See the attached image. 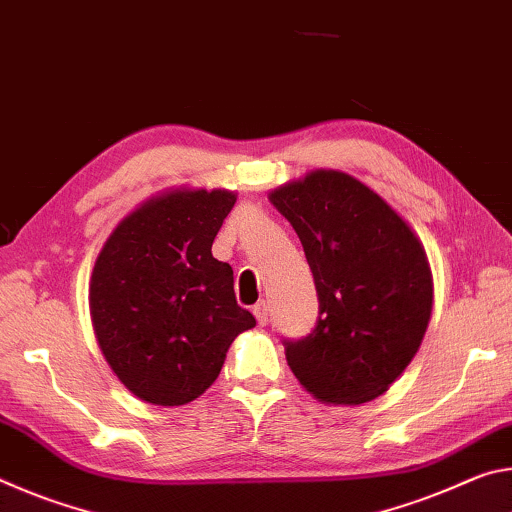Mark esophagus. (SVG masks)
I'll return each mask as SVG.
<instances>
[{
	"label": "esophagus",
	"mask_w": 512,
	"mask_h": 512,
	"mask_svg": "<svg viewBox=\"0 0 512 512\" xmlns=\"http://www.w3.org/2000/svg\"><path fill=\"white\" fill-rule=\"evenodd\" d=\"M253 314H255L259 325H266L268 323V307H266V302H259V305H255L253 307Z\"/></svg>",
	"instance_id": "obj_1"
}]
</instances>
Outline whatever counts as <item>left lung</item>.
<instances>
[{"label":"left lung","instance_id":"obj_1","mask_svg":"<svg viewBox=\"0 0 512 512\" xmlns=\"http://www.w3.org/2000/svg\"><path fill=\"white\" fill-rule=\"evenodd\" d=\"M314 273L318 318L284 339L293 375L320 402L379 397L418 352L431 271L413 230L384 198L341 171H314L271 194Z\"/></svg>","mask_w":512,"mask_h":512}]
</instances>
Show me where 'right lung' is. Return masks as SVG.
Returning a JSON list of instances; mask_svg holds the SVG:
<instances>
[{
    "label": "right lung",
    "instance_id": "add662e5",
    "mask_svg": "<svg viewBox=\"0 0 512 512\" xmlns=\"http://www.w3.org/2000/svg\"><path fill=\"white\" fill-rule=\"evenodd\" d=\"M235 201L225 189L153 198L117 225L94 264L97 341L121 384L144 402L196 400L219 377L235 336L255 327L237 305L230 264L212 257Z\"/></svg>",
    "mask_w": 512,
    "mask_h": 512
}]
</instances>
